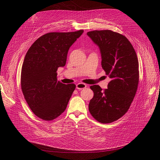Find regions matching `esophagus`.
Here are the masks:
<instances>
[{"instance_id":"esophagus-1","label":"esophagus","mask_w":160,"mask_h":160,"mask_svg":"<svg viewBox=\"0 0 160 160\" xmlns=\"http://www.w3.org/2000/svg\"><path fill=\"white\" fill-rule=\"evenodd\" d=\"M86 84L83 83H78L77 84V88L78 89H85L86 88Z\"/></svg>"}]
</instances>
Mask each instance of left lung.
I'll return each mask as SVG.
<instances>
[{
  "mask_svg": "<svg viewBox=\"0 0 160 160\" xmlns=\"http://www.w3.org/2000/svg\"><path fill=\"white\" fill-rule=\"evenodd\" d=\"M88 36L97 44L102 56V67L112 80L108 88L90 87L94 96L89 111L101 123H111L127 113L136 95L139 79L136 52L129 40L110 30L88 32Z\"/></svg>",
  "mask_w": 160,
  "mask_h": 160,
  "instance_id": "obj_1",
  "label": "left lung"
}]
</instances>
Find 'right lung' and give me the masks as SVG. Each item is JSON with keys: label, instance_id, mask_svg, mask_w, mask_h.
I'll list each match as a JSON object with an SVG mask.
<instances>
[{"label": "right lung", "instance_id": "1", "mask_svg": "<svg viewBox=\"0 0 160 160\" xmlns=\"http://www.w3.org/2000/svg\"><path fill=\"white\" fill-rule=\"evenodd\" d=\"M83 32L47 33L32 44L24 57L21 89L31 110L41 119L54 120L65 110L76 86L58 81L56 71L65 65L70 47Z\"/></svg>", "mask_w": 160, "mask_h": 160}]
</instances>
